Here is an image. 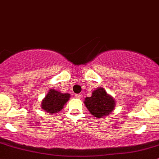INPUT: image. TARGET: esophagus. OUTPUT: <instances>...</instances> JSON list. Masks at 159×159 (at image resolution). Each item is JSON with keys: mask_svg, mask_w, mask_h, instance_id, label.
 Wrapping results in <instances>:
<instances>
[{"mask_svg": "<svg viewBox=\"0 0 159 159\" xmlns=\"http://www.w3.org/2000/svg\"><path fill=\"white\" fill-rule=\"evenodd\" d=\"M75 98H81V94H75Z\"/></svg>", "mask_w": 159, "mask_h": 159, "instance_id": "esophagus-1", "label": "esophagus"}]
</instances>
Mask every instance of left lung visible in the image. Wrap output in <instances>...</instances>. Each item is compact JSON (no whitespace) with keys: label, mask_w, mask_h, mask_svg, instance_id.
Instances as JSON below:
<instances>
[{"label":"left lung","mask_w":159,"mask_h":159,"mask_svg":"<svg viewBox=\"0 0 159 159\" xmlns=\"http://www.w3.org/2000/svg\"><path fill=\"white\" fill-rule=\"evenodd\" d=\"M84 104L89 111L96 118L109 115L115 105V100L102 88L94 90L91 97L85 98Z\"/></svg>","instance_id":"left-lung-1"}]
</instances>
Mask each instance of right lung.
<instances>
[{
  "mask_svg": "<svg viewBox=\"0 0 159 159\" xmlns=\"http://www.w3.org/2000/svg\"><path fill=\"white\" fill-rule=\"evenodd\" d=\"M70 96L69 94H63L51 89L42 101L41 108L48 113H57L63 108L64 105L69 100Z\"/></svg>",
  "mask_w": 159,
  "mask_h": 159,
  "instance_id": "right-lung-1",
  "label": "right lung"
}]
</instances>
